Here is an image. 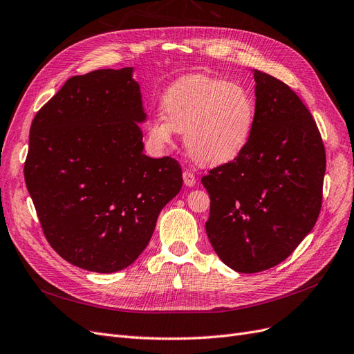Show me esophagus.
<instances>
[{"mask_svg":"<svg viewBox=\"0 0 354 354\" xmlns=\"http://www.w3.org/2000/svg\"><path fill=\"white\" fill-rule=\"evenodd\" d=\"M182 178H184V184L187 187H194L196 185V175H194L192 172H189V170H184V174H182Z\"/></svg>","mask_w":354,"mask_h":354,"instance_id":"1","label":"esophagus"}]
</instances>
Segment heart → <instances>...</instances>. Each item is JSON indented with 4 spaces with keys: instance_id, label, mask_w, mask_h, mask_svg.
Masks as SVG:
<instances>
[{
    "instance_id": "b5f03b06",
    "label": "heart",
    "mask_w": 354,
    "mask_h": 354,
    "mask_svg": "<svg viewBox=\"0 0 354 354\" xmlns=\"http://www.w3.org/2000/svg\"><path fill=\"white\" fill-rule=\"evenodd\" d=\"M162 113L148 123V136L158 147L174 142L175 131L194 160L219 166L241 154L256 123V101L244 86L223 79L191 75L170 85Z\"/></svg>"
}]
</instances>
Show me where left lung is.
I'll return each instance as SVG.
<instances>
[{"label": "left lung", "mask_w": 354, "mask_h": 354, "mask_svg": "<svg viewBox=\"0 0 354 354\" xmlns=\"http://www.w3.org/2000/svg\"><path fill=\"white\" fill-rule=\"evenodd\" d=\"M256 123L235 160L201 178L206 232L231 269L256 273L287 259L322 206L325 147L310 111L279 79L254 71Z\"/></svg>", "instance_id": "obj_1"}]
</instances>
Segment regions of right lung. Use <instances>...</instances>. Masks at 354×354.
<instances>
[{
    "label": "right lung",
    "mask_w": 354,
    "mask_h": 354,
    "mask_svg": "<svg viewBox=\"0 0 354 354\" xmlns=\"http://www.w3.org/2000/svg\"><path fill=\"white\" fill-rule=\"evenodd\" d=\"M132 72L72 76L30 124L25 182L44 235L91 272L132 265L182 187L175 158L142 153L145 113Z\"/></svg>",
    "instance_id": "right-lung-1"
}]
</instances>
